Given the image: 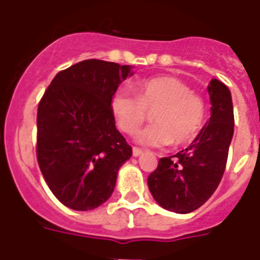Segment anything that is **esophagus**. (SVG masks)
<instances>
[{"instance_id":"obj_1","label":"esophagus","mask_w":260,"mask_h":260,"mask_svg":"<svg viewBox=\"0 0 260 260\" xmlns=\"http://www.w3.org/2000/svg\"><path fill=\"white\" fill-rule=\"evenodd\" d=\"M141 153H143V150H141L140 148H137V147H134V148H132V154H134L135 157L140 156Z\"/></svg>"}]
</instances>
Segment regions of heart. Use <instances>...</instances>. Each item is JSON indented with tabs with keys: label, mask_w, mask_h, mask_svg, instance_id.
Returning a JSON list of instances; mask_svg holds the SVG:
<instances>
[{
	"label": "heart",
	"mask_w": 260,
	"mask_h": 260,
	"mask_svg": "<svg viewBox=\"0 0 260 260\" xmlns=\"http://www.w3.org/2000/svg\"><path fill=\"white\" fill-rule=\"evenodd\" d=\"M134 93L117 89L111 98V110L119 129L136 134L153 111V124L139 132L136 140L147 147L190 143L206 117L205 100L191 92L186 83L174 76H154L134 84Z\"/></svg>",
	"instance_id": "b5f03b06"
}]
</instances>
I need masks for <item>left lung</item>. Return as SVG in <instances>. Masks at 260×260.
Masks as SVG:
<instances>
[{"instance_id": "1", "label": "left lung", "mask_w": 260, "mask_h": 260, "mask_svg": "<svg viewBox=\"0 0 260 260\" xmlns=\"http://www.w3.org/2000/svg\"><path fill=\"white\" fill-rule=\"evenodd\" d=\"M211 116L190 147L162 157L148 177L154 200L174 213H190L206 202L218 187L228 162L234 134V111L229 88L217 79L208 88Z\"/></svg>"}]
</instances>
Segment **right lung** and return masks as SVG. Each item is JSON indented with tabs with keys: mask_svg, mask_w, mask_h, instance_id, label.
Masks as SVG:
<instances>
[{
	"mask_svg": "<svg viewBox=\"0 0 260 260\" xmlns=\"http://www.w3.org/2000/svg\"><path fill=\"white\" fill-rule=\"evenodd\" d=\"M129 66L99 59L56 74L37 113V160L50 190L64 206L92 210L113 191L132 147L115 125L111 98Z\"/></svg>",
	"mask_w": 260,
	"mask_h": 260,
	"instance_id": "add662e5",
	"label": "right lung"
}]
</instances>
